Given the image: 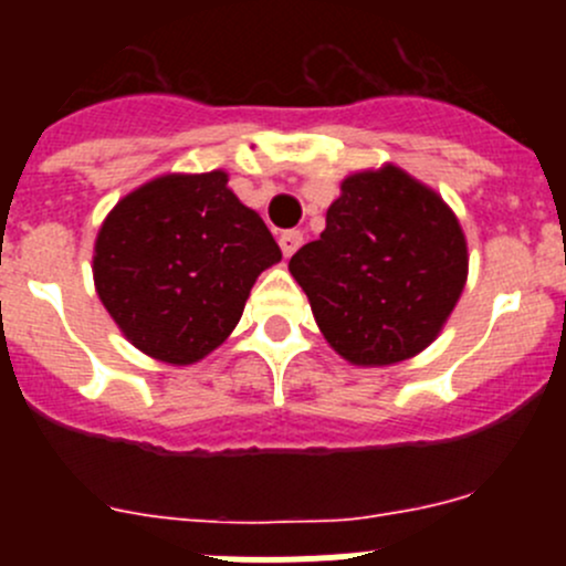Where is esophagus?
I'll return each instance as SVG.
<instances>
[{
	"mask_svg": "<svg viewBox=\"0 0 566 566\" xmlns=\"http://www.w3.org/2000/svg\"><path fill=\"white\" fill-rule=\"evenodd\" d=\"M301 243H304V232L301 230H287L279 235V247H282L284 256H293L301 249Z\"/></svg>",
	"mask_w": 566,
	"mask_h": 566,
	"instance_id": "34e87169",
	"label": "esophagus"
}]
</instances>
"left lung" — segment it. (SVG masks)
<instances>
[{
  "instance_id": "8db88e82",
  "label": "left lung",
  "mask_w": 566,
  "mask_h": 566,
  "mask_svg": "<svg viewBox=\"0 0 566 566\" xmlns=\"http://www.w3.org/2000/svg\"><path fill=\"white\" fill-rule=\"evenodd\" d=\"M290 273L328 345L384 367L436 339L465 284L468 249L443 199L386 167L342 182L323 235L295 251Z\"/></svg>"
}]
</instances>
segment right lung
I'll return each mask as SVG.
<instances>
[{
  "mask_svg": "<svg viewBox=\"0 0 566 566\" xmlns=\"http://www.w3.org/2000/svg\"><path fill=\"white\" fill-rule=\"evenodd\" d=\"M279 260L265 221L216 169L158 177L119 199L95 241L93 273L130 345L182 367L232 334L251 284Z\"/></svg>",
  "mask_w": 566,
  "mask_h": 566,
  "instance_id": "add662e5",
  "label": "right lung"
}]
</instances>
